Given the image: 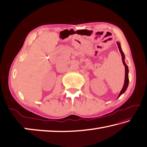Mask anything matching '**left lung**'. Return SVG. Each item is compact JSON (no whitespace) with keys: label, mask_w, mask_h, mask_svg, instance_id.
Here are the masks:
<instances>
[{"label":"left lung","mask_w":147,"mask_h":147,"mask_svg":"<svg viewBox=\"0 0 147 147\" xmlns=\"http://www.w3.org/2000/svg\"><path fill=\"white\" fill-rule=\"evenodd\" d=\"M117 45H118V47H119V49L120 53H121V54L122 62H123L124 66H125V79H124V83L123 87H122V90L121 91V92H120L119 96H118V98H119L120 96H121L122 94L125 92V91L126 90L127 88H128V84H129V78H128L129 70H128V67L126 65V62H125V56H124V54L123 51H122V50L121 49V44H120L119 42H117Z\"/></svg>","instance_id":"8db88e82"}]
</instances>
